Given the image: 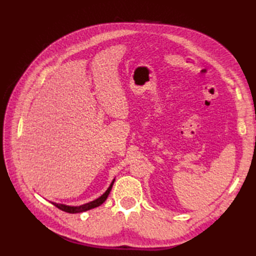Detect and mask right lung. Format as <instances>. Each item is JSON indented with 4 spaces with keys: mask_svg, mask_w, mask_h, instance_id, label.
Here are the masks:
<instances>
[{
    "mask_svg": "<svg viewBox=\"0 0 256 256\" xmlns=\"http://www.w3.org/2000/svg\"><path fill=\"white\" fill-rule=\"evenodd\" d=\"M114 180H116V178L113 179L112 182L110 186H108V188L106 190V192L101 194L99 198H96V200L94 201H90V202L88 204H81V206H68V204H57V202H52L54 206H57L58 209H60L64 212H68V214H80V212H84V211H88L90 209H94V208H96V206H101L104 201L106 200L108 194H110L111 189H112V186L114 184Z\"/></svg>",
    "mask_w": 256,
    "mask_h": 256,
    "instance_id": "right-lung-1",
    "label": "right lung"
}]
</instances>
